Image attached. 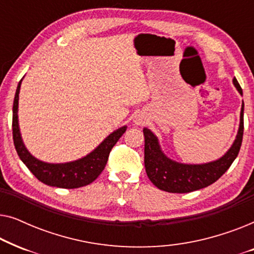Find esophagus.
Here are the masks:
<instances>
[{
  "instance_id": "34e87169",
  "label": "esophagus",
  "mask_w": 254,
  "mask_h": 254,
  "mask_svg": "<svg viewBox=\"0 0 254 254\" xmlns=\"http://www.w3.org/2000/svg\"><path fill=\"white\" fill-rule=\"evenodd\" d=\"M136 124L141 125V124H143V121H142V119H136Z\"/></svg>"
}]
</instances>
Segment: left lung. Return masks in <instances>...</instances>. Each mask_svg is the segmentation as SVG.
<instances>
[{
    "label": "left lung",
    "instance_id": "1",
    "mask_svg": "<svg viewBox=\"0 0 254 254\" xmlns=\"http://www.w3.org/2000/svg\"><path fill=\"white\" fill-rule=\"evenodd\" d=\"M234 84L241 95L242 88L234 78ZM244 133V103L241 110V124L232 147L223 157L215 162L200 165L177 163L166 157L159 148L158 140L148 128L144 135V166L148 178L159 190L170 193H190L211 185L230 168L241 150Z\"/></svg>",
    "mask_w": 254,
    "mask_h": 254
}]
</instances>
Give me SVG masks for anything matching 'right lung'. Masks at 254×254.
<instances>
[{
  "mask_svg": "<svg viewBox=\"0 0 254 254\" xmlns=\"http://www.w3.org/2000/svg\"><path fill=\"white\" fill-rule=\"evenodd\" d=\"M20 83L22 79L17 86L12 107V137L19 158L38 180L48 186L60 187V189H78L91 184L103 172L111 150L119 141L121 135L126 131L127 127H121L113 131L95 150L78 161L64 163V164H50V163L38 161L26 150L20 137L18 116H17Z\"/></svg>",
  "mask_w": 254,
  "mask_h": 254,
  "instance_id": "obj_1",
  "label": "right lung"
}]
</instances>
